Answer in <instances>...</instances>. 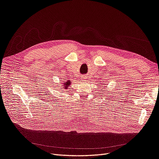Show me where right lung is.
<instances>
[{"instance_id":"obj_1","label":"right lung","mask_w":159,"mask_h":159,"mask_svg":"<svg viewBox=\"0 0 159 159\" xmlns=\"http://www.w3.org/2000/svg\"><path fill=\"white\" fill-rule=\"evenodd\" d=\"M70 81H69V80H67L66 82H65V83H63V88H64L65 89H67V88L69 87V86L70 84Z\"/></svg>"}]
</instances>
